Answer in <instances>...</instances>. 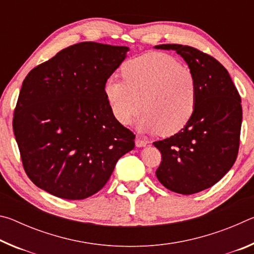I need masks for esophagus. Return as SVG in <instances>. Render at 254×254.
Returning a JSON list of instances; mask_svg holds the SVG:
<instances>
[{
  "label": "esophagus",
  "instance_id": "esophagus-1",
  "mask_svg": "<svg viewBox=\"0 0 254 254\" xmlns=\"http://www.w3.org/2000/svg\"><path fill=\"white\" fill-rule=\"evenodd\" d=\"M147 141L145 140H143L142 137H140V136H136L135 137V145L137 148H143V147H145V145H147Z\"/></svg>",
  "mask_w": 254,
  "mask_h": 254
}]
</instances>
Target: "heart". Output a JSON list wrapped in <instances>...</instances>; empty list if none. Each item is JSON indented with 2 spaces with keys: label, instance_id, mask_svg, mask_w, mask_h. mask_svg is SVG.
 Listing matches in <instances>:
<instances>
[{
  "label": "heart",
  "instance_id": "obj_1",
  "mask_svg": "<svg viewBox=\"0 0 254 254\" xmlns=\"http://www.w3.org/2000/svg\"><path fill=\"white\" fill-rule=\"evenodd\" d=\"M122 79L110 77L104 95L114 119L127 126L139 110L141 131L175 134L187 126L197 106L196 77L178 59L163 53H149L122 66Z\"/></svg>",
  "mask_w": 254,
  "mask_h": 254
}]
</instances>
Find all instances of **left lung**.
Returning a JSON list of instances; mask_svg holds the SVG:
<instances>
[{"instance_id":"1","label":"left lung","mask_w":254,"mask_h":254,"mask_svg":"<svg viewBox=\"0 0 254 254\" xmlns=\"http://www.w3.org/2000/svg\"><path fill=\"white\" fill-rule=\"evenodd\" d=\"M182 56L197 80L194 117L175 135L156 141L162 161L157 178L169 190L191 195L212 187L234 165L240 145L242 106L229 71L192 47L159 45Z\"/></svg>"}]
</instances>
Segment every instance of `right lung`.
<instances>
[{
  "label": "right lung",
  "mask_w": 254,
  "mask_h": 254,
  "mask_svg": "<svg viewBox=\"0 0 254 254\" xmlns=\"http://www.w3.org/2000/svg\"><path fill=\"white\" fill-rule=\"evenodd\" d=\"M130 50L98 42L72 45L29 72L14 111L23 168L49 194L76 200L96 194L135 135L114 119L104 83Z\"/></svg>",
  "instance_id": "1"
}]
</instances>
